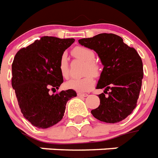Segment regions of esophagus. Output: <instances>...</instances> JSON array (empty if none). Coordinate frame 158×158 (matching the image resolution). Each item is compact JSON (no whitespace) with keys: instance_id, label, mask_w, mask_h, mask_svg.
<instances>
[{"instance_id":"esophagus-1","label":"esophagus","mask_w":158,"mask_h":158,"mask_svg":"<svg viewBox=\"0 0 158 158\" xmlns=\"http://www.w3.org/2000/svg\"><path fill=\"white\" fill-rule=\"evenodd\" d=\"M77 96L86 97V96H88V94H86V93H77Z\"/></svg>"}]
</instances>
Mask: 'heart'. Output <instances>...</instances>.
Instances as JSON below:
<instances>
[{
    "label": "heart",
    "instance_id": "obj_1",
    "mask_svg": "<svg viewBox=\"0 0 158 158\" xmlns=\"http://www.w3.org/2000/svg\"><path fill=\"white\" fill-rule=\"evenodd\" d=\"M73 55L76 58L82 60L86 64L85 67V77L81 79H76L73 78L71 80L68 81L65 83V87L67 89H73L78 92H85L91 89L94 85V78L93 76H98L99 73V66L94 63L95 55L94 51L89 48L82 47V46H77L75 47L72 51ZM59 73L64 78H67L69 77V64H68V58L65 54L62 55L59 62ZM92 75H90V74Z\"/></svg>",
    "mask_w": 158,
    "mask_h": 158
}]
</instances>
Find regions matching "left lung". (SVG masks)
Listing matches in <instances>:
<instances>
[{
  "label": "left lung",
  "mask_w": 158,
  "mask_h": 158,
  "mask_svg": "<svg viewBox=\"0 0 158 158\" xmlns=\"http://www.w3.org/2000/svg\"><path fill=\"white\" fill-rule=\"evenodd\" d=\"M78 42L94 50L103 66L96 89L104 90L99 94L100 104L91 114L107 123L124 120L137 105L143 77L140 56L121 36L113 33L98 34Z\"/></svg>",
  "instance_id": "obj_1"
}]
</instances>
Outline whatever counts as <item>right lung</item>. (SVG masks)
Instances as JSON below:
<instances>
[{"label": "right lung", "mask_w": 158, "mask_h": 158, "mask_svg": "<svg viewBox=\"0 0 158 158\" xmlns=\"http://www.w3.org/2000/svg\"><path fill=\"white\" fill-rule=\"evenodd\" d=\"M74 39L43 36L27 47L20 49L12 64V87L23 117L32 126L46 129L57 124L64 117L67 102L77 93L59 89L64 78L59 62Z\"/></svg>", "instance_id": "obj_1"}]
</instances>
